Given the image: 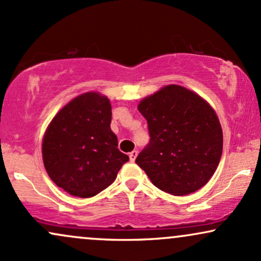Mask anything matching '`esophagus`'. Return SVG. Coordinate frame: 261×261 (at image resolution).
Listing matches in <instances>:
<instances>
[{
	"label": "esophagus",
	"instance_id": "34e87169",
	"mask_svg": "<svg viewBox=\"0 0 261 261\" xmlns=\"http://www.w3.org/2000/svg\"><path fill=\"white\" fill-rule=\"evenodd\" d=\"M137 155H138V151H137V150H133V151L130 152V154H129V159H130V161H132V162L136 161Z\"/></svg>",
	"mask_w": 261,
	"mask_h": 261
}]
</instances>
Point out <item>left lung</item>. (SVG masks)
Returning a JSON list of instances; mask_svg holds the SVG:
<instances>
[{"label":"left lung","instance_id":"obj_1","mask_svg":"<svg viewBox=\"0 0 261 261\" xmlns=\"http://www.w3.org/2000/svg\"><path fill=\"white\" fill-rule=\"evenodd\" d=\"M150 142L136 159L152 185L187 195L209 182L222 155V129L203 97L180 85H166L140 101Z\"/></svg>","mask_w":261,"mask_h":261}]
</instances>
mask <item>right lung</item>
<instances>
[{
  "label": "right lung",
  "instance_id": "obj_1",
  "mask_svg": "<svg viewBox=\"0 0 261 261\" xmlns=\"http://www.w3.org/2000/svg\"><path fill=\"white\" fill-rule=\"evenodd\" d=\"M111 116L110 100L89 91L69 101L48 124L42 139L44 166L50 178L70 195L99 194L129 160L117 148Z\"/></svg>",
  "mask_w": 261,
  "mask_h": 261
}]
</instances>
